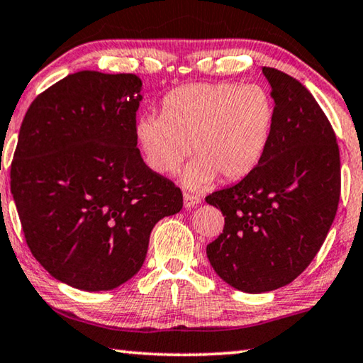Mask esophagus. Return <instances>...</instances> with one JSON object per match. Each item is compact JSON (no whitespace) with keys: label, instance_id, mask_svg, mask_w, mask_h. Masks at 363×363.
I'll list each match as a JSON object with an SVG mask.
<instances>
[{"label":"esophagus","instance_id":"1","mask_svg":"<svg viewBox=\"0 0 363 363\" xmlns=\"http://www.w3.org/2000/svg\"><path fill=\"white\" fill-rule=\"evenodd\" d=\"M201 203V199H199L198 196H194V194H188L185 193L183 194V204H185V208H193V206H198V204Z\"/></svg>","mask_w":363,"mask_h":363}]
</instances>
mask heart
<instances>
[{
	"mask_svg": "<svg viewBox=\"0 0 363 363\" xmlns=\"http://www.w3.org/2000/svg\"><path fill=\"white\" fill-rule=\"evenodd\" d=\"M275 104L260 85L194 83L162 99V116L145 114L134 138L145 164L159 175L182 173L188 190L211 185L216 177L235 182L249 175L269 145Z\"/></svg>",
	"mask_w": 363,
	"mask_h": 363,
	"instance_id": "heart-1",
	"label": "heart"
}]
</instances>
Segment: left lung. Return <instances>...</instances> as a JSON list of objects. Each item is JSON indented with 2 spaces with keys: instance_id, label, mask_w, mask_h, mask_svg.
<instances>
[{
  "instance_id": "8db88e82",
  "label": "left lung",
  "mask_w": 363,
  "mask_h": 363,
  "mask_svg": "<svg viewBox=\"0 0 363 363\" xmlns=\"http://www.w3.org/2000/svg\"><path fill=\"white\" fill-rule=\"evenodd\" d=\"M275 121L259 165L206 203L224 214L206 247L214 272L235 290L273 291L291 283L321 249L337 211L340 159L335 134L303 83L262 68Z\"/></svg>"
}]
</instances>
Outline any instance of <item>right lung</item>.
I'll return each instance as SVG.
<instances>
[{
    "instance_id": "right-lung-1",
    "label": "right lung",
    "mask_w": 363,
    "mask_h": 363,
    "mask_svg": "<svg viewBox=\"0 0 363 363\" xmlns=\"http://www.w3.org/2000/svg\"><path fill=\"white\" fill-rule=\"evenodd\" d=\"M143 80L82 70L26 113L11 193L35 260L83 291L114 290L143 267L154 225L183 194L144 164L134 138Z\"/></svg>"
}]
</instances>
